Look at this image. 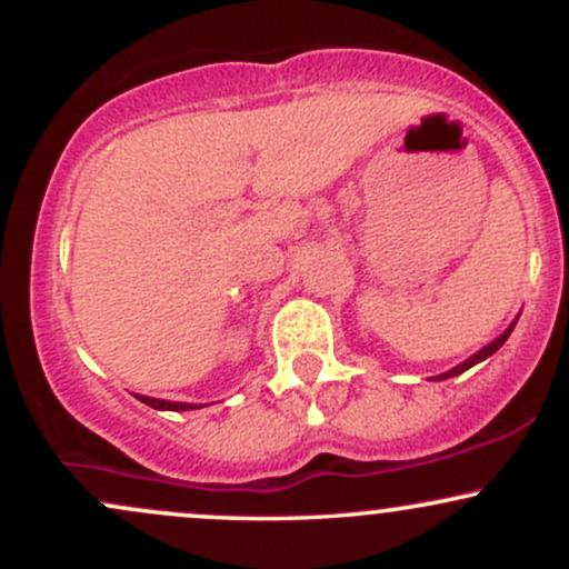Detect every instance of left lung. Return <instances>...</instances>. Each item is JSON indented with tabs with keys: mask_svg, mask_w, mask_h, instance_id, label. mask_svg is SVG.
<instances>
[{
	"mask_svg": "<svg viewBox=\"0 0 569 569\" xmlns=\"http://www.w3.org/2000/svg\"><path fill=\"white\" fill-rule=\"evenodd\" d=\"M513 326H516V321H513L511 326H508V329H506V331H502V335H500L498 339H495V342H489V345H487V348H481L479 352H473V356H471V358H468V361H462V363H460V367H455V369L443 371V375H439V377H433V380H449V377H455V375H462V371H468V369H471V367H476V363H479V361H485V358H489V356H492V352H498V350L502 348V342H506V339H508V337H511Z\"/></svg>",
	"mask_w": 569,
	"mask_h": 569,
	"instance_id": "8db88e82",
	"label": "left lung"
}]
</instances>
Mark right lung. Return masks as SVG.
Listing matches in <instances>:
<instances>
[{
    "mask_svg": "<svg viewBox=\"0 0 569 569\" xmlns=\"http://www.w3.org/2000/svg\"><path fill=\"white\" fill-rule=\"evenodd\" d=\"M141 403L152 409H166V411H187V409H200L198 403H181V401H162V398H149V396H136Z\"/></svg>",
    "mask_w": 569,
    "mask_h": 569,
    "instance_id": "1",
    "label": "right lung"
}]
</instances>
